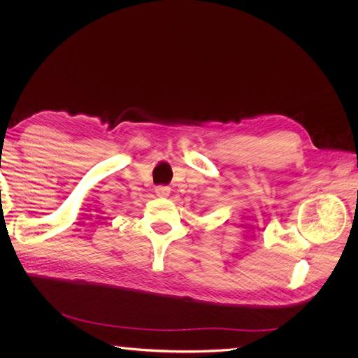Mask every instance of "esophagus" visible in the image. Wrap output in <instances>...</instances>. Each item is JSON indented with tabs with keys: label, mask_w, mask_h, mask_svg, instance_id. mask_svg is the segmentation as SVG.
I'll return each instance as SVG.
<instances>
[{
	"label": "esophagus",
	"mask_w": 358,
	"mask_h": 358,
	"mask_svg": "<svg viewBox=\"0 0 358 358\" xmlns=\"http://www.w3.org/2000/svg\"><path fill=\"white\" fill-rule=\"evenodd\" d=\"M155 194L158 197H169L170 194V188L169 187H164V185H159L155 188Z\"/></svg>",
	"instance_id": "34e87169"
}]
</instances>
